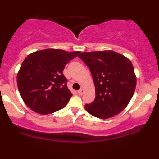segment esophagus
Instances as JSON below:
<instances>
[{
	"label": "esophagus",
	"instance_id": "esophagus-1",
	"mask_svg": "<svg viewBox=\"0 0 159 159\" xmlns=\"http://www.w3.org/2000/svg\"><path fill=\"white\" fill-rule=\"evenodd\" d=\"M84 91L83 89H80L78 91V95H82L84 94Z\"/></svg>",
	"mask_w": 159,
	"mask_h": 159
}]
</instances>
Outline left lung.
Instances as JSON below:
<instances>
[{
	"label": "left lung",
	"instance_id": "left-lung-1",
	"mask_svg": "<svg viewBox=\"0 0 159 159\" xmlns=\"http://www.w3.org/2000/svg\"><path fill=\"white\" fill-rule=\"evenodd\" d=\"M78 57L90 70L95 88V100L85 105L86 110L101 119L120 113L130 101L136 86L130 60L112 50L87 52Z\"/></svg>",
	"mask_w": 159,
	"mask_h": 159
}]
</instances>
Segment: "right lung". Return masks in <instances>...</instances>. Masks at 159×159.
Masks as SVG:
<instances>
[{
  "mask_svg": "<svg viewBox=\"0 0 159 159\" xmlns=\"http://www.w3.org/2000/svg\"><path fill=\"white\" fill-rule=\"evenodd\" d=\"M81 52L58 49L36 51L23 61L17 84L24 103L41 115L53 113L66 106L72 95L63 71L67 63Z\"/></svg>",
  "mask_w": 159,
  "mask_h": 159,
  "instance_id": "add662e5",
  "label": "right lung"
}]
</instances>
